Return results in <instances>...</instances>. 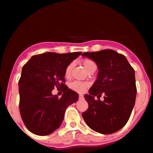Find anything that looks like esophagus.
Segmentation results:
<instances>
[{"mask_svg": "<svg viewBox=\"0 0 153 153\" xmlns=\"http://www.w3.org/2000/svg\"><path fill=\"white\" fill-rule=\"evenodd\" d=\"M83 98H84L83 95H79V99H80V100H81V99H83Z\"/></svg>", "mask_w": 153, "mask_h": 153, "instance_id": "34e87169", "label": "esophagus"}]
</instances>
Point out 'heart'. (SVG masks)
Returning <instances> with one entry per match:
<instances>
[{
  "mask_svg": "<svg viewBox=\"0 0 153 153\" xmlns=\"http://www.w3.org/2000/svg\"><path fill=\"white\" fill-rule=\"evenodd\" d=\"M81 62H82V65H83L84 68L88 72L91 69H93V68L96 69V65H95V62L92 60H91V59H88V58L83 59ZM73 67V62L70 63L69 65L66 67L65 71V76L66 78H68L70 75H71V73ZM88 86H89V84H88V82H85L75 81V82H72L71 84V88L73 91L78 92V93H83Z\"/></svg>",
  "mask_w": 153,
  "mask_h": 153,
  "instance_id": "1",
  "label": "heart"
}]
</instances>
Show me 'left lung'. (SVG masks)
Segmentation results:
<instances>
[{"label": "left lung", "mask_w": 153, "mask_h": 153, "mask_svg": "<svg viewBox=\"0 0 153 153\" xmlns=\"http://www.w3.org/2000/svg\"><path fill=\"white\" fill-rule=\"evenodd\" d=\"M82 56L95 61L97 79L84 95L88 109L82 113L88 126L101 134H112L126 126L135 103V71L126 56L113 50L83 53ZM102 93L104 100L96 101Z\"/></svg>", "instance_id": "obj_1"}]
</instances>
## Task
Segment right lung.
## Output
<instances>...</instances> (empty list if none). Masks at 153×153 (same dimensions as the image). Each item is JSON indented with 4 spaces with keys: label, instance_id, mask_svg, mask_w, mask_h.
<instances>
[{
    "label": "right lung",
    "instance_id": "right-lung-1",
    "mask_svg": "<svg viewBox=\"0 0 153 153\" xmlns=\"http://www.w3.org/2000/svg\"><path fill=\"white\" fill-rule=\"evenodd\" d=\"M81 53H45L32 56L23 65L18 82L19 109L32 133L48 135L56 130L68 107L78 100V93L64 84V78L66 67ZM55 87L63 90L60 99L52 94Z\"/></svg>",
    "mask_w": 153,
    "mask_h": 153
}]
</instances>
